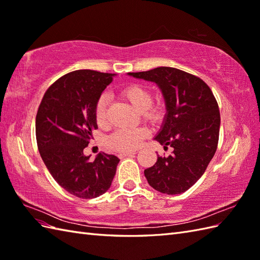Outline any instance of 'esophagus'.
Segmentation results:
<instances>
[{
    "mask_svg": "<svg viewBox=\"0 0 260 260\" xmlns=\"http://www.w3.org/2000/svg\"><path fill=\"white\" fill-rule=\"evenodd\" d=\"M134 154H136V153L135 152H124V153H119L118 156L120 158H124V157H126V156H132Z\"/></svg>",
    "mask_w": 260,
    "mask_h": 260,
    "instance_id": "1",
    "label": "esophagus"
}]
</instances>
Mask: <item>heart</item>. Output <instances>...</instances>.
Returning <instances> with one entry per match:
<instances>
[{
    "label": "heart",
    "instance_id": "heart-1",
    "mask_svg": "<svg viewBox=\"0 0 260 260\" xmlns=\"http://www.w3.org/2000/svg\"><path fill=\"white\" fill-rule=\"evenodd\" d=\"M122 94L135 110L143 112L145 118L149 120H157L159 118L160 110L158 107L152 106L153 98L148 89L137 84H131L123 88ZM106 107L107 96L103 94L95 105V119L100 126L106 123ZM146 135L147 131L145 128H119L107 138L106 143L108 147L117 152H132L141 146Z\"/></svg>",
    "mask_w": 260,
    "mask_h": 260
}]
</instances>
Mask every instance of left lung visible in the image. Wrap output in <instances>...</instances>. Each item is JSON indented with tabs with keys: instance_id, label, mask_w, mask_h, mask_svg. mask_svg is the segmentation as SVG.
Here are the masks:
<instances>
[{
	"instance_id": "8db88e82",
	"label": "left lung",
	"mask_w": 260,
	"mask_h": 260,
	"mask_svg": "<svg viewBox=\"0 0 260 260\" xmlns=\"http://www.w3.org/2000/svg\"><path fill=\"white\" fill-rule=\"evenodd\" d=\"M128 75L160 88L167 113L155 140L174 149L168 157L158 156L145 177L162 194H182L203 176L216 153L220 114L215 96L202 78L178 69L161 66Z\"/></svg>"
}]
</instances>
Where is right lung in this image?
I'll return each mask as SVG.
<instances>
[{
    "instance_id": "1",
    "label": "right lung",
    "mask_w": 260,
    "mask_h": 260,
    "mask_svg": "<svg viewBox=\"0 0 260 260\" xmlns=\"http://www.w3.org/2000/svg\"><path fill=\"white\" fill-rule=\"evenodd\" d=\"M114 74L78 70L47 88L35 120L39 152L56 183L76 197H99L110 188L118 157L100 153L92 161L83 150L98 128L95 105Z\"/></svg>"
}]
</instances>
